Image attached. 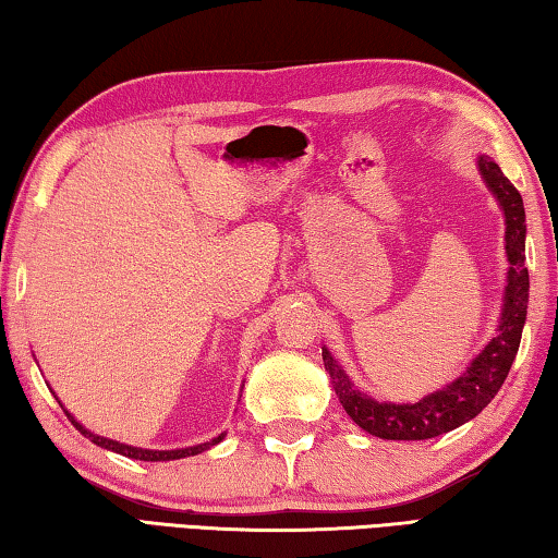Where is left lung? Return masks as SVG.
<instances>
[{
  "label": "left lung",
  "instance_id": "obj_1",
  "mask_svg": "<svg viewBox=\"0 0 558 558\" xmlns=\"http://www.w3.org/2000/svg\"><path fill=\"white\" fill-rule=\"evenodd\" d=\"M477 169L505 214V248L509 260L502 317H499L497 335L483 347V352L472 359L468 369L456 381L423 396L418 403H379L372 396L354 389L337 359L329 354L327 347H323L325 369L332 379L339 403L344 405L347 415L359 428L376 438L426 440L462 426L495 399L499 386L505 384L509 369H512L529 302V272L524 268V204L514 184L487 155L477 157Z\"/></svg>",
  "mask_w": 558,
  "mask_h": 558
}]
</instances>
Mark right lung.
I'll return each mask as SVG.
<instances>
[{
    "mask_svg": "<svg viewBox=\"0 0 558 558\" xmlns=\"http://www.w3.org/2000/svg\"><path fill=\"white\" fill-rule=\"evenodd\" d=\"M65 411V409H63ZM65 415H69V421L73 423L75 428H78L83 436L90 438L96 446L106 448V450H112V452H120V456L125 458H135V460H147V462H159V460H179V458H189V456H196V452H204L206 448L216 446V442L223 440V433L219 438H214L209 442H202V446H194V448H182V450H147V448H132V446H125V442H118V440H110V438H102V436H96V433H90L88 428H83L78 421L73 418V415L65 411Z\"/></svg>",
    "mask_w": 558,
    "mask_h": 558,
    "instance_id": "right-lung-1",
    "label": "right lung"
}]
</instances>
